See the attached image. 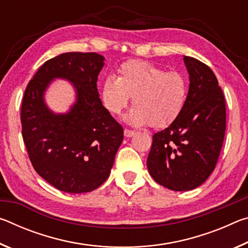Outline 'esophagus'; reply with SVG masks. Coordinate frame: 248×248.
Instances as JSON below:
<instances>
[{
    "mask_svg": "<svg viewBox=\"0 0 248 248\" xmlns=\"http://www.w3.org/2000/svg\"><path fill=\"white\" fill-rule=\"evenodd\" d=\"M124 134L125 138H131V137L134 136V131H132V130H129V129H124Z\"/></svg>",
    "mask_w": 248,
    "mask_h": 248,
    "instance_id": "34e87169",
    "label": "esophagus"
}]
</instances>
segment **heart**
Masks as SVG:
<instances>
[{
  "label": "heart",
  "instance_id": "1",
  "mask_svg": "<svg viewBox=\"0 0 248 248\" xmlns=\"http://www.w3.org/2000/svg\"><path fill=\"white\" fill-rule=\"evenodd\" d=\"M188 95V83L182 73L166 72L153 63L141 60L124 62L119 77L109 75L103 84L104 106L112 115H119L131 97L133 108L127 116L134 125L148 124L164 128L182 114Z\"/></svg>",
  "mask_w": 248,
  "mask_h": 248
}]
</instances>
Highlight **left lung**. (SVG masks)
<instances>
[{
	"instance_id": "8db88e82",
	"label": "left lung",
	"mask_w": 248,
	"mask_h": 248,
	"mask_svg": "<svg viewBox=\"0 0 248 248\" xmlns=\"http://www.w3.org/2000/svg\"><path fill=\"white\" fill-rule=\"evenodd\" d=\"M189 91L182 114L154 133L146 161L155 182L175 191L199 187L212 173L223 144L226 112L223 92L212 70L184 56Z\"/></svg>"
}]
</instances>
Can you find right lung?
<instances>
[{"mask_svg": "<svg viewBox=\"0 0 248 248\" xmlns=\"http://www.w3.org/2000/svg\"><path fill=\"white\" fill-rule=\"evenodd\" d=\"M105 58L68 52L46 61L29 81L20 110L22 133L33 169L57 189L82 194L109 177L124 129L103 106L97 77ZM54 78L74 84L77 100L66 114H54L44 92Z\"/></svg>", "mask_w": 248, "mask_h": 248, "instance_id": "1", "label": "right lung"}]
</instances>
